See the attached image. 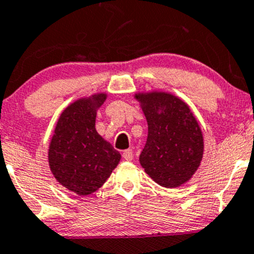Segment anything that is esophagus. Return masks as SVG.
I'll return each instance as SVG.
<instances>
[{"mask_svg": "<svg viewBox=\"0 0 254 254\" xmlns=\"http://www.w3.org/2000/svg\"><path fill=\"white\" fill-rule=\"evenodd\" d=\"M122 157L126 159V161H132V159H133V151L130 149L125 150L124 153H122Z\"/></svg>", "mask_w": 254, "mask_h": 254, "instance_id": "1", "label": "esophagus"}]
</instances>
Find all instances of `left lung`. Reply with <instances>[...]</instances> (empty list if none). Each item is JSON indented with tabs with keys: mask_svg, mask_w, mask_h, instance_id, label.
Wrapping results in <instances>:
<instances>
[{
	"mask_svg": "<svg viewBox=\"0 0 254 254\" xmlns=\"http://www.w3.org/2000/svg\"><path fill=\"white\" fill-rule=\"evenodd\" d=\"M147 121V140L139 162L145 173L167 189L190 180L203 159L201 128L189 104L163 92L135 93Z\"/></svg>",
	"mask_w": 254,
	"mask_h": 254,
	"instance_id": "8db88e82",
	"label": "left lung"
}]
</instances>
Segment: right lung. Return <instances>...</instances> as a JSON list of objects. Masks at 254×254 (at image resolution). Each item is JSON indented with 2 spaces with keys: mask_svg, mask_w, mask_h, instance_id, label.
Returning <instances> with one entry per match:
<instances>
[{
  "mask_svg": "<svg viewBox=\"0 0 254 254\" xmlns=\"http://www.w3.org/2000/svg\"><path fill=\"white\" fill-rule=\"evenodd\" d=\"M107 99L99 92L76 99L61 113L48 159L54 178L70 192H96L118 167L121 155L96 130L97 110Z\"/></svg>",
  "mask_w": 254,
  "mask_h": 254,
  "instance_id": "obj_1",
  "label": "right lung"
}]
</instances>
